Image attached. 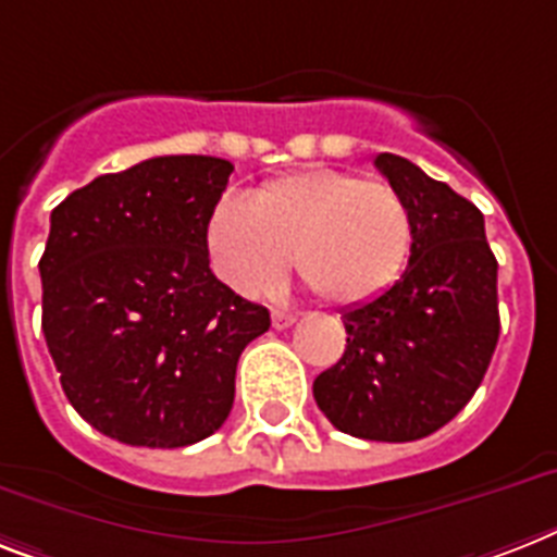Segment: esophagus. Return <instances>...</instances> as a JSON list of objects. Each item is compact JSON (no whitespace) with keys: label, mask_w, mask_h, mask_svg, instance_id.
Wrapping results in <instances>:
<instances>
[{"label":"esophagus","mask_w":557,"mask_h":557,"mask_svg":"<svg viewBox=\"0 0 557 557\" xmlns=\"http://www.w3.org/2000/svg\"><path fill=\"white\" fill-rule=\"evenodd\" d=\"M294 320H297V314H294V311H286V309L271 311V325H274V329H288Z\"/></svg>","instance_id":"obj_1"}]
</instances>
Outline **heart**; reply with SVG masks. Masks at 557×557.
Listing matches in <instances>:
<instances>
[{
    "label": "heart",
    "instance_id": "b5f03b06",
    "mask_svg": "<svg viewBox=\"0 0 557 557\" xmlns=\"http://www.w3.org/2000/svg\"><path fill=\"white\" fill-rule=\"evenodd\" d=\"M206 246L216 274L243 297L274 292L294 255L311 292L355 306L400 277L411 211L386 180L314 165L271 180L251 202L220 197L208 214Z\"/></svg>",
    "mask_w": 557,
    "mask_h": 557
}]
</instances>
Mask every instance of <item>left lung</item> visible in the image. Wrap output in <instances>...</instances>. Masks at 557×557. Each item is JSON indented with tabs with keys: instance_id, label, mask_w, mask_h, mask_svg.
Instances as JSON below:
<instances>
[{
	"instance_id": "left-lung-1",
	"label": "left lung",
	"mask_w": 557,
	"mask_h": 557,
	"mask_svg": "<svg viewBox=\"0 0 557 557\" xmlns=\"http://www.w3.org/2000/svg\"><path fill=\"white\" fill-rule=\"evenodd\" d=\"M374 165L409 202V265L343 311L346 351L314 377V400L346 435L406 443L446 426L481 386L500 334L498 260L467 197L397 153Z\"/></svg>"
}]
</instances>
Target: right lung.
<instances>
[{
  "instance_id": "add662e5",
  "label": "right lung",
  "mask_w": 557,
  "mask_h": 557,
  "mask_svg": "<svg viewBox=\"0 0 557 557\" xmlns=\"http://www.w3.org/2000/svg\"><path fill=\"white\" fill-rule=\"evenodd\" d=\"M232 171L220 157H153L51 211L45 343L65 397L102 435L176 449L232 411L239 355L271 325L208 269L206 223Z\"/></svg>"
}]
</instances>
